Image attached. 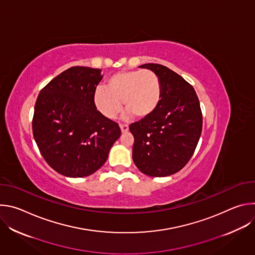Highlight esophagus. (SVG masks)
Listing matches in <instances>:
<instances>
[{"label": "esophagus", "instance_id": "1", "mask_svg": "<svg viewBox=\"0 0 255 255\" xmlns=\"http://www.w3.org/2000/svg\"><path fill=\"white\" fill-rule=\"evenodd\" d=\"M120 128H121L122 133H126V132L129 130L128 125H126V124H120Z\"/></svg>", "mask_w": 255, "mask_h": 255}]
</instances>
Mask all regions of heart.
Here are the masks:
<instances>
[{
    "label": "heart",
    "instance_id": "b5f03b06",
    "mask_svg": "<svg viewBox=\"0 0 255 255\" xmlns=\"http://www.w3.org/2000/svg\"><path fill=\"white\" fill-rule=\"evenodd\" d=\"M162 95L161 82L150 69H133L114 74L107 81V87H98L94 104L108 119H114L122 110V101L127 109L126 117L134 115L145 119L159 106Z\"/></svg>",
    "mask_w": 255,
    "mask_h": 255
}]
</instances>
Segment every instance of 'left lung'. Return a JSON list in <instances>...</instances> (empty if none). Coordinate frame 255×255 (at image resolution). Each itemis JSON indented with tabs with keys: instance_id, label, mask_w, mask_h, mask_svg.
<instances>
[{
	"instance_id": "8db88e82",
	"label": "left lung",
	"mask_w": 255,
	"mask_h": 255,
	"mask_svg": "<svg viewBox=\"0 0 255 255\" xmlns=\"http://www.w3.org/2000/svg\"><path fill=\"white\" fill-rule=\"evenodd\" d=\"M141 67L157 74L162 95L152 115L129 126L134 136L132 158L144 174L167 176L183 168L195 152L203 126L200 102L194 88L168 67Z\"/></svg>"
}]
</instances>
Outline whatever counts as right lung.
Wrapping results in <instances>:
<instances>
[{
    "mask_svg": "<svg viewBox=\"0 0 255 255\" xmlns=\"http://www.w3.org/2000/svg\"><path fill=\"white\" fill-rule=\"evenodd\" d=\"M101 69L72 66L39 93L32 130L45 161L58 173L84 177L97 171L120 137L119 125L103 116L94 93Z\"/></svg>",
    "mask_w": 255,
    "mask_h": 255,
    "instance_id": "add662e5",
    "label": "right lung"
}]
</instances>
